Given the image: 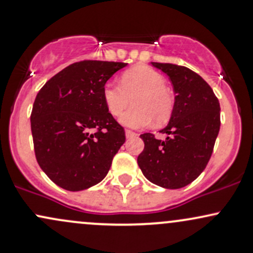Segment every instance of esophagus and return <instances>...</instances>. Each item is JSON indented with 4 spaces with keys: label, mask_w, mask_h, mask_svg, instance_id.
<instances>
[{
    "label": "esophagus",
    "mask_w": 253,
    "mask_h": 253,
    "mask_svg": "<svg viewBox=\"0 0 253 253\" xmlns=\"http://www.w3.org/2000/svg\"><path fill=\"white\" fill-rule=\"evenodd\" d=\"M135 135H136V132L131 131V130H126V138L135 136Z\"/></svg>",
    "instance_id": "obj_1"
}]
</instances>
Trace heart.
Returning <instances> with one entry per match:
<instances>
[{"instance_id":"obj_1","label":"heart","mask_w":253,"mask_h":253,"mask_svg":"<svg viewBox=\"0 0 253 253\" xmlns=\"http://www.w3.org/2000/svg\"><path fill=\"white\" fill-rule=\"evenodd\" d=\"M165 85L162 73L148 66H135L122 75L121 84L106 83L102 97L107 111L115 117L121 115L134 97V107L119 118L122 126L142 127L153 119L156 124H163L173 110V97Z\"/></svg>"}]
</instances>
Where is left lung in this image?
<instances>
[{
  "mask_svg": "<svg viewBox=\"0 0 253 253\" xmlns=\"http://www.w3.org/2000/svg\"><path fill=\"white\" fill-rule=\"evenodd\" d=\"M169 76L175 91L170 122L158 140L151 132L140 135L145 142L137 164L152 183L178 189L193 182L208 165L221 126V107L213 90L198 73L184 66L152 62Z\"/></svg>",
  "mask_w": 253,
  "mask_h": 253,
  "instance_id": "1",
  "label": "left lung"
}]
</instances>
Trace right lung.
<instances>
[{"instance_id": "right-lung-1", "label": "right lung", "mask_w": 253, "mask_h": 253, "mask_svg": "<svg viewBox=\"0 0 253 253\" xmlns=\"http://www.w3.org/2000/svg\"><path fill=\"white\" fill-rule=\"evenodd\" d=\"M124 62L84 60L65 67L37 94L31 131L41 169L66 191L90 188L107 175L126 142L123 126L107 111L104 85Z\"/></svg>"}]
</instances>
